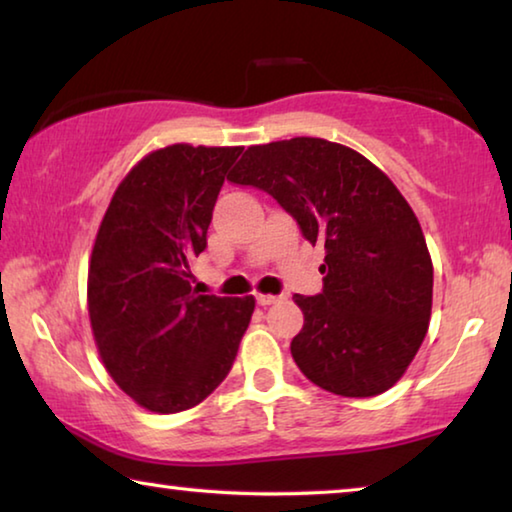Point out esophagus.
<instances>
[{"label":"esophagus","mask_w":512,"mask_h":512,"mask_svg":"<svg viewBox=\"0 0 512 512\" xmlns=\"http://www.w3.org/2000/svg\"><path fill=\"white\" fill-rule=\"evenodd\" d=\"M255 298H257V305H262V307L273 305V302L280 300L277 296H271V293H255Z\"/></svg>","instance_id":"obj_1"}]
</instances>
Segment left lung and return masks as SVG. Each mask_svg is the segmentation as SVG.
<instances>
[{"mask_svg": "<svg viewBox=\"0 0 512 512\" xmlns=\"http://www.w3.org/2000/svg\"><path fill=\"white\" fill-rule=\"evenodd\" d=\"M228 180L264 189L309 244L325 246L323 293L293 296L305 314L291 341L302 375L343 397L395 386L427 336L433 264L393 180L320 137L248 146Z\"/></svg>", "mask_w": 512, "mask_h": 512, "instance_id": "1", "label": "left lung"}]
</instances>
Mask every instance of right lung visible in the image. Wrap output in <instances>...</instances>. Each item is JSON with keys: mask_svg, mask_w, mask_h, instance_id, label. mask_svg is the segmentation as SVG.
<instances>
[{"mask_svg": "<svg viewBox=\"0 0 512 512\" xmlns=\"http://www.w3.org/2000/svg\"><path fill=\"white\" fill-rule=\"evenodd\" d=\"M241 151L169 144L146 153L101 219L88 268L94 343L108 375L146 411L201 404L228 377L255 311L253 296H201L189 284Z\"/></svg>", "mask_w": 512, "mask_h": 512, "instance_id": "right-lung-1", "label": "right lung"}]
</instances>
